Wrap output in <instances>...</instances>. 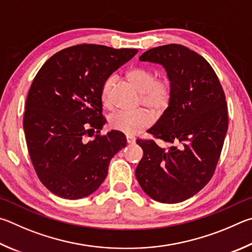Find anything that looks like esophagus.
Masks as SVG:
<instances>
[{"label":"esophagus","instance_id":"34e87169","mask_svg":"<svg viewBox=\"0 0 252 252\" xmlns=\"http://www.w3.org/2000/svg\"><path fill=\"white\" fill-rule=\"evenodd\" d=\"M126 140H127V143H128V144H133V143H135V137H134V136H131V135H127Z\"/></svg>","mask_w":252,"mask_h":252}]
</instances>
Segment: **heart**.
Segmentation results:
<instances>
[{"label":"heart","mask_w":252,"mask_h":252,"mask_svg":"<svg viewBox=\"0 0 252 252\" xmlns=\"http://www.w3.org/2000/svg\"><path fill=\"white\" fill-rule=\"evenodd\" d=\"M126 79L139 93V104L159 116L168 109L174 93L173 81L168 76L156 77L154 70L144 66L133 67L126 72ZM115 77L105 79L100 87V98L105 108H112V91ZM153 115L146 109L135 112H118L109 119V126L127 135H136L152 125Z\"/></svg>","instance_id":"b5f03b06"}]
</instances>
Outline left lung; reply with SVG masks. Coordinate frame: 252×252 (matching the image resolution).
Instances as JSON below:
<instances>
[{
  "label": "left lung",
  "instance_id": "1",
  "mask_svg": "<svg viewBox=\"0 0 252 252\" xmlns=\"http://www.w3.org/2000/svg\"><path fill=\"white\" fill-rule=\"evenodd\" d=\"M140 61L161 64L173 81L168 109L147 133L166 143L138 139L144 156L135 175L149 197L176 204L200 191L213 177L228 129L226 96L217 74L204 57L180 44L148 50Z\"/></svg>",
  "mask_w": 252,
  "mask_h": 252
}]
</instances>
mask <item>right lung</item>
Masks as SVG:
<instances>
[{"label":"right lung","mask_w":252,"mask_h":252,"mask_svg":"<svg viewBox=\"0 0 252 252\" xmlns=\"http://www.w3.org/2000/svg\"><path fill=\"white\" fill-rule=\"evenodd\" d=\"M137 52L78 44L50 57L34 77L23 117L25 139L35 173L54 195H91L107 176L110 159L126 146L121 131L100 134L106 123L100 87Z\"/></svg>","instance_id":"add662e5"}]
</instances>
